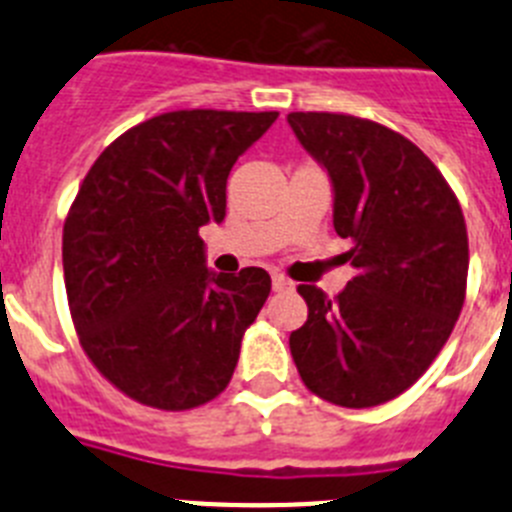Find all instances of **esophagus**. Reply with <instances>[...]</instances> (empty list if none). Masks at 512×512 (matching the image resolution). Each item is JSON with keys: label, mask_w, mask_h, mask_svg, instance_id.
I'll return each mask as SVG.
<instances>
[{"label": "esophagus", "mask_w": 512, "mask_h": 512, "mask_svg": "<svg viewBox=\"0 0 512 512\" xmlns=\"http://www.w3.org/2000/svg\"><path fill=\"white\" fill-rule=\"evenodd\" d=\"M271 287H274V292H287V289H292V282L284 274H274L271 277Z\"/></svg>", "instance_id": "1"}]
</instances>
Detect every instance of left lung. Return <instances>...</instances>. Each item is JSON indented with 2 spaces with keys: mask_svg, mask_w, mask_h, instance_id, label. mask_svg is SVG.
Instances as JSON below:
<instances>
[{
  "mask_svg": "<svg viewBox=\"0 0 512 512\" xmlns=\"http://www.w3.org/2000/svg\"><path fill=\"white\" fill-rule=\"evenodd\" d=\"M328 169L333 228L356 277L325 297L300 284L307 320L289 351L312 395L341 408L395 400L449 341L467 297L469 238L454 189L413 140L343 112H289Z\"/></svg>",
  "mask_w": 512,
  "mask_h": 512,
  "instance_id": "obj_1",
  "label": "left lung"
}]
</instances>
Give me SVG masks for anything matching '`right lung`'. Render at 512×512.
<instances>
[{
  "mask_svg": "<svg viewBox=\"0 0 512 512\" xmlns=\"http://www.w3.org/2000/svg\"><path fill=\"white\" fill-rule=\"evenodd\" d=\"M279 112L176 110L125 130L63 223V279L84 354L122 395L182 413L228 387L271 292L259 266L212 274L200 228L225 217L233 164Z\"/></svg>",
  "mask_w": 512,
  "mask_h": 512,
  "instance_id": "add662e5",
  "label": "right lung"
}]
</instances>
